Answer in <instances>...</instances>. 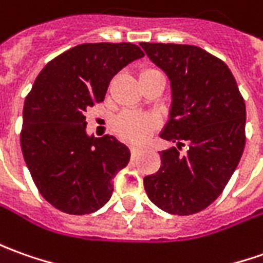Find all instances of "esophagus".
<instances>
[{"label":"esophagus","instance_id":"34e87169","mask_svg":"<svg viewBox=\"0 0 263 263\" xmlns=\"http://www.w3.org/2000/svg\"><path fill=\"white\" fill-rule=\"evenodd\" d=\"M139 153H141V148H138V146H132L131 148L132 158H137V157L139 155Z\"/></svg>","mask_w":263,"mask_h":263}]
</instances>
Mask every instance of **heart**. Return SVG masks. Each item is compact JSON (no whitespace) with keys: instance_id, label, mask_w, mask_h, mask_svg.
<instances>
[{"instance_id":"1","label":"heart","mask_w":263,"mask_h":263,"mask_svg":"<svg viewBox=\"0 0 263 263\" xmlns=\"http://www.w3.org/2000/svg\"><path fill=\"white\" fill-rule=\"evenodd\" d=\"M160 73L154 69H145L139 73V80L148 78L151 74ZM114 128L117 134L125 141L132 144L144 142L157 128V119L149 115H138L132 112H124L115 119Z\"/></svg>"}]
</instances>
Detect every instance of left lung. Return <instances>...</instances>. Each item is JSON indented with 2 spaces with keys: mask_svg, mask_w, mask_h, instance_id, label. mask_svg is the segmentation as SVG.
<instances>
[{
  "mask_svg": "<svg viewBox=\"0 0 263 263\" xmlns=\"http://www.w3.org/2000/svg\"><path fill=\"white\" fill-rule=\"evenodd\" d=\"M141 47L168 76L171 106L160 137L177 144L161 151L160 170L144 178L145 192L167 213H199L220 196L243 154V98L226 63L206 50L164 43Z\"/></svg>",
  "mask_w": 263,
  "mask_h": 263,
  "instance_id": "1",
  "label": "left lung"
}]
</instances>
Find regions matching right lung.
<instances>
[{"label":"right lung","mask_w":263,"mask_h":263,"mask_svg":"<svg viewBox=\"0 0 263 263\" xmlns=\"http://www.w3.org/2000/svg\"><path fill=\"white\" fill-rule=\"evenodd\" d=\"M144 57L131 43H86L46 64L24 102L20 135L27 168L51 206L93 213L114 192V177L129 162V148L114 135L86 132V110L105 99L109 82Z\"/></svg>","instance_id":"right-lung-1"}]
</instances>
